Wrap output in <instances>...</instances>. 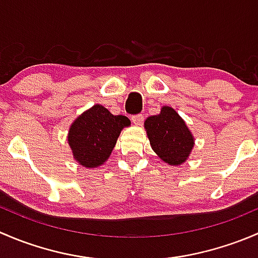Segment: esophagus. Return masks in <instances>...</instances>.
Instances as JSON below:
<instances>
[{"instance_id":"1","label":"esophagus","mask_w":258,"mask_h":258,"mask_svg":"<svg viewBox=\"0 0 258 258\" xmlns=\"http://www.w3.org/2000/svg\"><path fill=\"white\" fill-rule=\"evenodd\" d=\"M131 119L136 126H140L142 123V121H144V116L142 114H135V116L131 117Z\"/></svg>"}]
</instances>
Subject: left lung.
Listing matches in <instances>:
<instances>
[{"label":"left lung","instance_id":"left-lung-1","mask_svg":"<svg viewBox=\"0 0 258 258\" xmlns=\"http://www.w3.org/2000/svg\"><path fill=\"white\" fill-rule=\"evenodd\" d=\"M145 128L152 150L166 163L178 166L188 158L195 137L172 107L163 106L160 113L148 117Z\"/></svg>","mask_w":258,"mask_h":258}]
</instances>
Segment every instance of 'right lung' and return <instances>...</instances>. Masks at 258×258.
I'll use <instances>...</instances> for the list:
<instances>
[{
  "mask_svg": "<svg viewBox=\"0 0 258 258\" xmlns=\"http://www.w3.org/2000/svg\"><path fill=\"white\" fill-rule=\"evenodd\" d=\"M131 124L126 116H114L103 106L95 105L80 114L69 131L74 158L87 168L98 167L108 160L119 134Z\"/></svg>",
  "mask_w": 258,
  "mask_h": 258,
  "instance_id": "right-lung-1",
  "label": "right lung"
}]
</instances>
